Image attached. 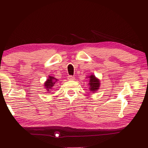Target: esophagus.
Here are the masks:
<instances>
[{"mask_svg": "<svg viewBox=\"0 0 148 148\" xmlns=\"http://www.w3.org/2000/svg\"><path fill=\"white\" fill-rule=\"evenodd\" d=\"M74 79H75V77L74 76H68V79L69 80H74Z\"/></svg>", "mask_w": 148, "mask_h": 148, "instance_id": "esophagus-1", "label": "esophagus"}]
</instances>
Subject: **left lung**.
Returning <instances> with one entry per match:
<instances>
[{"label":"left lung","instance_id":"obj_1","mask_svg":"<svg viewBox=\"0 0 148 148\" xmlns=\"http://www.w3.org/2000/svg\"><path fill=\"white\" fill-rule=\"evenodd\" d=\"M89 78V89L90 92H92V93L96 92L99 89L100 86H101V82H100V79L97 78V77L95 76L94 74H91V76H87Z\"/></svg>","mask_w":148,"mask_h":148}]
</instances>
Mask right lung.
<instances>
[{
	"mask_svg": "<svg viewBox=\"0 0 148 148\" xmlns=\"http://www.w3.org/2000/svg\"><path fill=\"white\" fill-rule=\"evenodd\" d=\"M57 80L58 79H56V77H54L53 76H48V78L47 79L46 81L45 82V83L44 84L45 88H46L47 92H49L51 91V90L53 89L52 87L54 86L55 84H56V82H57Z\"/></svg>",
	"mask_w": 148,
	"mask_h": 148,
	"instance_id": "obj_1",
	"label": "right lung"
}]
</instances>
